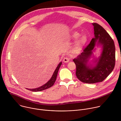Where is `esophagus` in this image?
<instances>
[{"label":"esophagus","mask_w":121,"mask_h":121,"mask_svg":"<svg viewBox=\"0 0 121 121\" xmlns=\"http://www.w3.org/2000/svg\"><path fill=\"white\" fill-rule=\"evenodd\" d=\"M70 60V59L68 57H65L64 58L63 60V61L64 62H68L69 61V60Z\"/></svg>","instance_id":"1"}]
</instances>
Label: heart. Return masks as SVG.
<instances>
[{
  "label": "heart",
  "mask_w": 121,
  "mask_h": 121,
  "mask_svg": "<svg viewBox=\"0 0 121 121\" xmlns=\"http://www.w3.org/2000/svg\"><path fill=\"white\" fill-rule=\"evenodd\" d=\"M80 35L81 34L77 32H75L72 34V37L74 39H77L80 37ZM87 40V36L86 35H83L79 38V39L77 41V47L78 48H81L82 46L85 44Z\"/></svg>",
  "instance_id": "b5f03b06"
}]
</instances>
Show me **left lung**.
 I'll list each match as a JSON object with an SVG mask.
<instances>
[{"label":"left lung","instance_id":"obj_1","mask_svg":"<svg viewBox=\"0 0 121 121\" xmlns=\"http://www.w3.org/2000/svg\"><path fill=\"white\" fill-rule=\"evenodd\" d=\"M95 38L83 50V52L73 60L76 67V75L82 82L94 83L104 80L113 70L115 64V48L114 41L110 35L99 24L92 23ZM103 46V52L98 62L93 68L86 65L87 59L92 54L95 42Z\"/></svg>","mask_w":121,"mask_h":121}]
</instances>
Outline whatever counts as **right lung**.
Returning <instances> with one entry per match:
<instances>
[{
    "label": "right lung",
    "instance_id": "add662e5",
    "mask_svg": "<svg viewBox=\"0 0 121 121\" xmlns=\"http://www.w3.org/2000/svg\"><path fill=\"white\" fill-rule=\"evenodd\" d=\"M61 65V62H60L59 63V64L58 65V66H57V67L55 71L54 72V73H53L52 77L50 80V81L49 82H48L44 85H43V86H41L40 87L36 88V89H28V90H29L30 91H42L43 90L47 89L48 88H50V87L54 85V83H55V81L56 80V78H57V74H58V72L59 68H60Z\"/></svg>",
    "mask_w": 121,
    "mask_h": 121
}]
</instances>
